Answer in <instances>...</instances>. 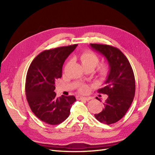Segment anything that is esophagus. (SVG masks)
<instances>
[{
    "mask_svg": "<svg viewBox=\"0 0 155 155\" xmlns=\"http://www.w3.org/2000/svg\"><path fill=\"white\" fill-rule=\"evenodd\" d=\"M78 99L81 101H88L91 99L90 97H78Z\"/></svg>",
    "mask_w": 155,
    "mask_h": 155,
    "instance_id": "1",
    "label": "esophagus"
}]
</instances>
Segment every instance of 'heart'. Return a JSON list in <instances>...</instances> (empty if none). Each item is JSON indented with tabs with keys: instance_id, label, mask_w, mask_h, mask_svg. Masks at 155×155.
I'll return each mask as SVG.
<instances>
[{
	"instance_id": "obj_1",
	"label": "heart",
	"mask_w": 155,
	"mask_h": 155,
	"mask_svg": "<svg viewBox=\"0 0 155 155\" xmlns=\"http://www.w3.org/2000/svg\"><path fill=\"white\" fill-rule=\"evenodd\" d=\"M80 60L84 67H92L93 68L96 67L98 64V62H99V58H98V56L91 51H85L83 52L80 55ZM109 69L110 67L108 64H102L99 67V69H98L99 74L104 77V76L108 74ZM79 90L81 93H84L87 91L88 87L86 85H83L80 88Z\"/></svg>"
}]
</instances>
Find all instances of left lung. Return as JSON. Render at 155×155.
Segmentation results:
<instances>
[{
    "mask_svg": "<svg viewBox=\"0 0 155 155\" xmlns=\"http://www.w3.org/2000/svg\"><path fill=\"white\" fill-rule=\"evenodd\" d=\"M90 45L107 58L110 67L104 87L98 90V93L108 97L103 110L94 117L101 123L113 124L124 116L133 103L135 94L134 72L127 58L118 48L107 45ZM97 99L100 101L98 97Z\"/></svg>",
    "mask_w": 155,
    "mask_h": 155,
    "instance_id": "left-lung-1",
    "label": "left lung"
}]
</instances>
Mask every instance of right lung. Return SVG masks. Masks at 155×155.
Wrapping results in <instances>:
<instances>
[{"label":"right lung","mask_w":155,"mask_h":155,"mask_svg":"<svg viewBox=\"0 0 155 155\" xmlns=\"http://www.w3.org/2000/svg\"><path fill=\"white\" fill-rule=\"evenodd\" d=\"M77 44L46 50L37 55L27 71L25 92L28 103L35 116L45 123L55 125L70 114L74 96L57 97L55 81L62 77L64 62Z\"/></svg>","instance_id":"obj_1"}]
</instances>
